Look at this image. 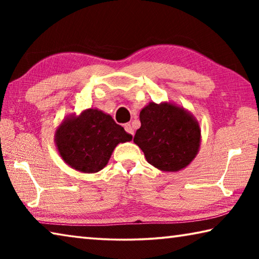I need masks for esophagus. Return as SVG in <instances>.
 I'll return each instance as SVG.
<instances>
[{
	"label": "esophagus",
	"instance_id": "esophagus-1",
	"mask_svg": "<svg viewBox=\"0 0 259 259\" xmlns=\"http://www.w3.org/2000/svg\"><path fill=\"white\" fill-rule=\"evenodd\" d=\"M124 129H125V131H126V133H128L129 135L134 136L135 130H134V128H133V125H131L130 123H126V124L124 125Z\"/></svg>",
	"mask_w": 259,
	"mask_h": 259
}]
</instances>
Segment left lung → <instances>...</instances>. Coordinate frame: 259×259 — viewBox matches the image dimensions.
<instances>
[{
    "instance_id": "1",
    "label": "left lung",
    "mask_w": 259,
    "mask_h": 259,
    "mask_svg": "<svg viewBox=\"0 0 259 259\" xmlns=\"http://www.w3.org/2000/svg\"><path fill=\"white\" fill-rule=\"evenodd\" d=\"M134 143L147 162L161 171L185 169L198 155L201 129L191 112L175 103H148L139 114Z\"/></svg>"
}]
</instances>
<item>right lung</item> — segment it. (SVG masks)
Instances as JSON below:
<instances>
[{
  "label": "right lung",
  "mask_w": 259,
  "mask_h": 259,
  "mask_svg": "<svg viewBox=\"0 0 259 259\" xmlns=\"http://www.w3.org/2000/svg\"><path fill=\"white\" fill-rule=\"evenodd\" d=\"M133 136L125 133L113 117L98 108H88L61 121L55 133V144L63 161L83 174H95L105 168L120 143Z\"/></svg>",
  "instance_id": "1"
}]
</instances>
